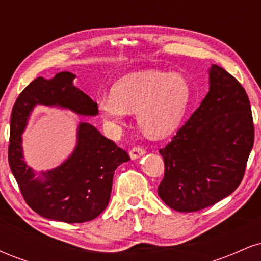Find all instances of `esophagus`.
I'll list each match as a JSON object with an SVG mask.
<instances>
[{
  "label": "esophagus",
  "instance_id": "esophagus-1",
  "mask_svg": "<svg viewBox=\"0 0 261 261\" xmlns=\"http://www.w3.org/2000/svg\"><path fill=\"white\" fill-rule=\"evenodd\" d=\"M146 153V149L143 147H140V146H136V147L130 149V157L131 160H136V158L141 157L142 154Z\"/></svg>",
  "mask_w": 261,
  "mask_h": 261
}]
</instances>
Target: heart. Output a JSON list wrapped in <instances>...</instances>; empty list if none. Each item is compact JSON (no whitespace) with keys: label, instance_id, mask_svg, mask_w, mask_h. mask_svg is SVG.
Wrapping results in <instances>:
<instances>
[{"label":"heart","instance_id":"heart-1","mask_svg":"<svg viewBox=\"0 0 261 261\" xmlns=\"http://www.w3.org/2000/svg\"><path fill=\"white\" fill-rule=\"evenodd\" d=\"M190 86L180 74L154 70L128 73L115 83L113 93L98 98V109L110 126L124 122L128 113H137L141 130L162 139L180 124L189 100Z\"/></svg>","mask_w":261,"mask_h":261}]
</instances>
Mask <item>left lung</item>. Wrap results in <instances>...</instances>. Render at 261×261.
Listing matches in <instances>:
<instances>
[{"mask_svg":"<svg viewBox=\"0 0 261 261\" xmlns=\"http://www.w3.org/2000/svg\"><path fill=\"white\" fill-rule=\"evenodd\" d=\"M210 91L168 145L160 149L164 176L158 195L179 212H195L230 195L243 179L254 143L247 92L214 65Z\"/></svg>","mask_w":261,"mask_h":261,"instance_id":"obj_1","label":"left lung"}]
</instances>
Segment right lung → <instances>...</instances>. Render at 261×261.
<instances>
[{
    "mask_svg": "<svg viewBox=\"0 0 261 261\" xmlns=\"http://www.w3.org/2000/svg\"><path fill=\"white\" fill-rule=\"evenodd\" d=\"M74 74L60 72L51 80L38 77L18 95L11 115L8 163L23 199L38 215L66 223L94 220L106 210L115 169L130 160L125 149L93 125L81 122L73 153L58 168L34 179L22 153L27 119L38 104L68 108L80 115H97L98 104L72 85Z\"/></svg>",
    "mask_w": 261,
    "mask_h": 261,
    "instance_id": "right-lung-1",
    "label": "right lung"
}]
</instances>
